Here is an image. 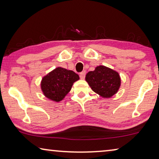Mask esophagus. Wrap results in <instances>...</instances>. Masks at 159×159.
I'll use <instances>...</instances> for the list:
<instances>
[{
    "label": "esophagus",
    "mask_w": 159,
    "mask_h": 159,
    "mask_svg": "<svg viewBox=\"0 0 159 159\" xmlns=\"http://www.w3.org/2000/svg\"><path fill=\"white\" fill-rule=\"evenodd\" d=\"M85 71H82L81 73L80 74V79L83 80V79H85Z\"/></svg>",
    "instance_id": "34e87169"
}]
</instances>
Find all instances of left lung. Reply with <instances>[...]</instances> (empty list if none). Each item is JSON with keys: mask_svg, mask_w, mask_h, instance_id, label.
<instances>
[{"mask_svg": "<svg viewBox=\"0 0 159 159\" xmlns=\"http://www.w3.org/2000/svg\"><path fill=\"white\" fill-rule=\"evenodd\" d=\"M85 80L91 89L103 98H111L118 93L121 79L116 71L99 65L86 74Z\"/></svg>", "mask_w": 159, "mask_h": 159, "instance_id": "left-lung-1", "label": "left lung"}]
</instances>
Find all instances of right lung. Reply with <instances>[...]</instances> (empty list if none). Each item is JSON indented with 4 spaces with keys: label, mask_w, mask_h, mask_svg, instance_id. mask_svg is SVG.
<instances>
[{
    "label": "right lung",
    "mask_w": 159,
    "mask_h": 159,
    "mask_svg": "<svg viewBox=\"0 0 159 159\" xmlns=\"http://www.w3.org/2000/svg\"><path fill=\"white\" fill-rule=\"evenodd\" d=\"M79 79L74 71L59 66L43 77L41 89L45 98L58 102L64 99L74 83Z\"/></svg>",
    "instance_id": "right-lung-1"
}]
</instances>
